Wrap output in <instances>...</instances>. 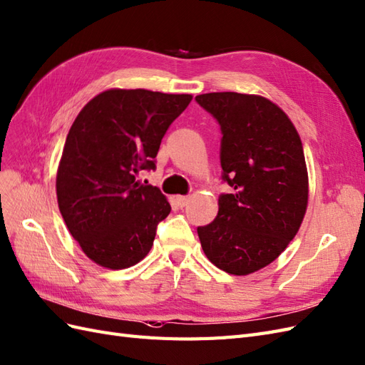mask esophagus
Instances as JSON below:
<instances>
[{
  "instance_id": "obj_1",
  "label": "esophagus",
  "mask_w": 365,
  "mask_h": 365,
  "mask_svg": "<svg viewBox=\"0 0 365 365\" xmlns=\"http://www.w3.org/2000/svg\"><path fill=\"white\" fill-rule=\"evenodd\" d=\"M175 202H177V205H179L180 208H183V207H186V205H188L190 197H188V195H177Z\"/></svg>"
}]
</instances>
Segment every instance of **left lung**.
Returning <instances> with one entry per match:
<instances>
[{
    "label": "left lung",
    "instance_id": "obj_1",
    "mask_svg": "<svg viewBox=\"0 0 365 365\" xmlns=\"http://www.w3.org/2000/svg\"><path fill=\"white\" fill-rule=\"evenodd\" d=\"M195 101L219 121L222 179L217 217L197 228L217 268L245 276L272 264L293 240L308 203L304 148L292 120L273 101L211 92Z\"/></svg>",
    "mask_w": 365,
    "mask_h": 365
}]
</instances>
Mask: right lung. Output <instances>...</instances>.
Instances as JSON below:
<instances>
[{
	"instance_id": "right-lung-1",
	"label": "right lung",
	"mask_w": 365,
	"mask_h": 365,
	"mask_svg": "<svg viewBox=\"0 0 365 365\" xmlns=\"http://www.w3.org/2000/svg\"><path fill=\"white\" fill-rule=\"evenodd\" d=\"M191 100L190 93L109 89L72 123L57 171L58 208L96 264L128 268L151 250L171 205L137 175L155 170L163 135Z\"/></svg>"
}]
</instances>
